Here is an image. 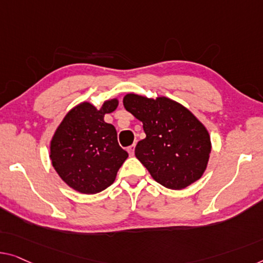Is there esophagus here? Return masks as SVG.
Returning a JSON list of instances; mask_svg holds the SVG:
<instances>
[{
    "mask_svg": "<svg viewBox=\"0 0 263 263\" xmlns=\"http://www.w3.org/2000/svg\"><path fill=\"white\" fill-rule=\"evenodd\" d=\"M127 152H128V155H130V156H133V155H135V144H133V145H131V146H128V147H127Z\"/></svg>",
    "mask_w": 263,
    "mask_h": 263,
    "instance_id": "esophagus-1",
    "label": "esophagus"
}]
</instances>
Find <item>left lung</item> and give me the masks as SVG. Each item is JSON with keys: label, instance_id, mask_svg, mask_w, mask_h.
Instances as JSON below:
<instances>
[{"label": "left lung", "instance_id": "1", "mask_svg": "<svg viewBox=\"0 0 263 263\" xmlns=\"http://www.w3.org/2000/svg\"><path fill=\"white\" fill-rule=\"evenodd\" d=\"M124 107L143 123L146 137L135 154L156 182L181 190L202 177L211 143L206 128L181 104L165 97H124Z\"/></svg>", "mask_w": 263, "mask_h": 263}]
</instances>
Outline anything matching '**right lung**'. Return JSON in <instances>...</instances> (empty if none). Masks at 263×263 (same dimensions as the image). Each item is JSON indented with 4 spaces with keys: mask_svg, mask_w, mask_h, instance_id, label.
Returning a JSON list of instances; mask_svg holds the SVG:
<instances>
[{
    "mask_svg": "<svg viewBox=\"0 0 263 263\" xmlns=\"http://www.w3.org/2000/svg\"><path fill=\"white\" fill-rule=\"evenodd\" d=\"M117 106V99L104 103L100 109L81 103L66 115L50 142L54 169L81 194H97L111 185L128 157L119 146L115 126L104 120Z\"/></svg>",
    "mask_w": 263,
    "mask_h": 263,
    "instance_id": "1",
    "label": "right lung"
}]
</instances>
